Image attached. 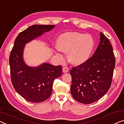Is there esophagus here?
<instances>
[{"label":"esophagus","mask_w":124,"mask_h":124,"mask_svg":"<svg viewBox=\"0 0 124 124\" xmlns=\"http://www.w3.org/2000/svg\"><path fill=\"white\" fill-rule=\"evenodd\" d=\"M62 70H63V73H67L68 72V68L67 67H64L63 68H62Z\"/></svg>","instance_id":"34e87169"}]
</instances>
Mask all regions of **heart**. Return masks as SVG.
<instances>
[{"mask_svg": "<svg viewBox=\"0 0 124 124\" xmlns=\"http://www.w3.org/2000/svg\"><path fill=\"white\" fill-rule=\"evenodd\" d=\"M58 51L69 53L70 61L79 65L87 60L93 49L94 42L90 35L77 32H67L58 37Z\"/></svg>", "mask_w": 124, "mask_h": 124, "instance_id": "heart-1", "label": "heart"}]
</instances>
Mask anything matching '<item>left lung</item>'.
Segmentation results:
<instances>
[{
    "mask_svg": "<svg viewBox=\"0 0 124 124\" xmlns=\"http://www.w3.org/2000/svg\"><path fill=\"white\" fill-rule=\"evenodd\" d=\"M100 36V42L92 57L70 71L72 96L85 104L100 99L111 85L115 56L108 39L101 32Z\"/></svg>",
    "mask_w": 124,
    "mask_h": 124,
    "instance_id": "8db88e82",
    "label": "left lung"
}]
</instances>
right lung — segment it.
<instances>
[{
	"label": "right lung",
	"mask_w": 124,
	"mask_h": 124,
	"mask_svg": "<svg viewBox=\"0 0 124 124\" xmlns=\"http://www.w3.org/2000/svg\"><path fill=\"white\" fill-rule=\"evenodd\" d=\"M54 25H33L18 34L9 57L11 80L16 91L26 100L41 102L50 96L53 81L62 75L61 66L44 62L37 67L25 63L23 52L25 44L44 32L54 28Z\"/></svg>",
	"instance_id": "1"
}]
</instances>
